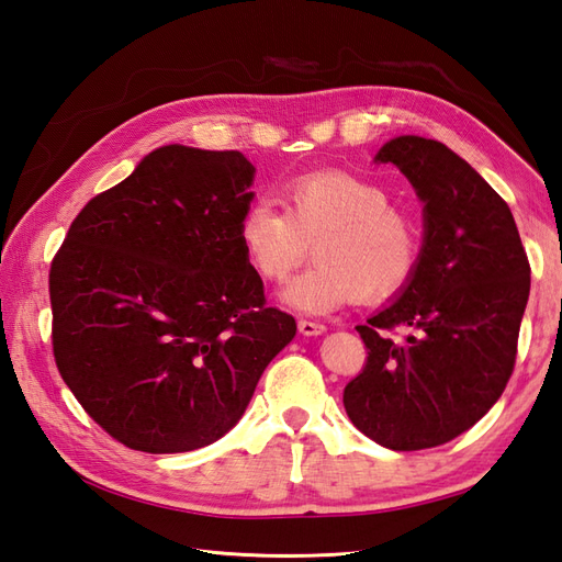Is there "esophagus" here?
<instances>
[{"label": "esophagus", "instance_id": "34e87169", "mask_svg": "<svg viewBox=\"0 0 562 562\" xmlns=\"http://www.w3.org/2000/svg\"><path fill=\"white\" fill-rule=\"evenodd\" d=\"M297 328H300L302 335H307V337L326 333V326H323L321 321H310V318H300V321H297Z\"/></svg>", "mask_w": 562, "mask_h": 562}]
</instances>
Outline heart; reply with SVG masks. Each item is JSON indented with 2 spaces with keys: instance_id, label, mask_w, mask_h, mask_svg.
Wrapping results in <instances>:
<instances>
[{
  "instance_id": "b5f03b06",
  "label": "heart",
  "mask_w": 562,
  "mask_h": 562,
  "mask_svg": "<svg viewBox=\"0 0 562 562\" xmlns=\"http://www.w3.org/2000/svg\"><path fill=\"white\" fill-rule=\"evenodd\" d=\"M239 241L255 274L281 283L307 258L316 265L288 283L283 300L310 314L349 300L380 302L415 277L422 236L415 220L391 206L375 182L349 173H310L285 184L283 211L269 199L250 201Z\"/></svg>"
}]
</instances>
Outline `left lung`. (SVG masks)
<instances>
[{"mask_svg":"<svg viewBox=\"0 0 562 562\" xmlns=\"http://www.w3.org/2000/svg\"><path fill=\"white\" fill-rule=\"evenodd\" d=\"M375 161L398 166L424 201V246L401 297L356 326L368 359L342 401L356 429L411 452L464 434L502 396L530 262L508 203L443 143L401 135ZM396 327L412 330L403 344Z\"/></svg>","mask_w":562,"mask_h":562,"instance_id":"left-lung-1","label":"left lung"}]
</instances>
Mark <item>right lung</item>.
I'll use <instances>...</instances> for the list:
<instances>
[{
  "mask_svg": "<svg viewBox=\"0 0 562 562\" xmlns=\"http://www.w3.org/2000/svg\"><path fill=\"white\" fill-rule=\"evenodd\" d=\"M252 176L241 151L159 147L81 209L50 262L60 378L131 450L215 443L295 337L239 241Z\"/></svg>",
  "mask_w": 562,
  "mask_h": 562,
  "instance_id": "1",
  "label": "right lung"
}]
</instances>
